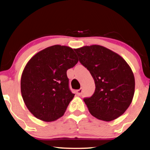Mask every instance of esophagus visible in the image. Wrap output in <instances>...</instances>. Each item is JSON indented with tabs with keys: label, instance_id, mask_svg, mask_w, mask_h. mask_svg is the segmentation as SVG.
Segmentation results:
<instances>
[{
	"label": "esophagus",
	"instance_id": "esophagus-1",
	"mask_svg": "<svg viewBox=\"0 0 150 150\" xmlns=\"http://www.w3.org/2000/svg\"><path fill=\"white\" fill-rule=\"evenodd\" d=\"M82 93H83V90H82V88H80V89H79V90H78L76 91V94H77L78 96L82 95Z\"/></svg>",
	"mask_w": 150,
	"mask_h": 150
}]
</instances>
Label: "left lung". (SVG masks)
Wrapping results in <instances>:
<instances>
[{"mask_svg":"<svg viewBox=\"0 0 150 150\" xmlns=\"http://www.w3.org/2000/svg\"><path fill=\"white\" fill-rule=\"evenodd\" d=\"M74 51L95 82L93 96L83 99L91 115L107 122L121 116L134 94L135 80L130 66L119 54L98 45Z\"/></svg>","mask_w":150,"mask_h":150,"instance_id":"obj_1","label":"left lung"}]
</instances>
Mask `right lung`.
<instances>
[{"instance_id":"1","label":"right lung","mask_w":150,"mask_h":150,"mask_svg":"<svg viewBox=\"0 0 150 150\" xmlns=\"http://www.w3.org/2000/svg\"><path fill=\"white\" fill-rule=\"evenodd\" d=\"M78 62L74 49L59 45L39 51L29 60L21 78V93L31 114L45 122L63 116L75 94L67 71Z\"/></svg>"}]
</instances>
